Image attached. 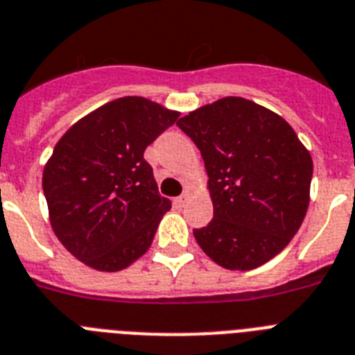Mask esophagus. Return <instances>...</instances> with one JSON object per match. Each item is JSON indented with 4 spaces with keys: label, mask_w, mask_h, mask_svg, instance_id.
<instances>
[{
    "label": "esophagus",
    "mask_w": 355,
    "mask_h": 355,
    "mask_svg": "<svg viewBox=\"0 0 355 355\" xmlns=\"http://www.w3.org/2000/svg\"><path fill=\"white\" fill-rule=\"evenodd\" d=\"M189 198H191V193L186 191V193H184V195L178 196V198H175V205H177V207H182V205L186 204V202L189 200Z\"/></svg>",
    "instance_id": "esophagus-1"
}]
</instances>
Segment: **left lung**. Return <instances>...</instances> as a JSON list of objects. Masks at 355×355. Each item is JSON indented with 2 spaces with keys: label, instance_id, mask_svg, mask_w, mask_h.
<instances>
[{
  "label": "left lung",
  "instance_id": "1",
  "mask_svg": "<svg viewBox=\"0 0 355 355\" xmlns=\"http://www.w3.org/2000/svg\"><path fill=\"white\" fill-rule=\"evenodd\" d=\"M200 150L214 218L195 240L214 263L251 270L272 260L302 227L312 157L293 126L243 97H223L177 122Z\"/></svg>",
  "mask_w": 355,
  "mask_h": 355
}]
</instances>
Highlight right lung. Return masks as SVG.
Instances as JSON below:
<instances>
[{
  "label": "right lung",
  "mask_w": 355,
  "mask_h": 355,
  "mask_svg": "<svg viewBox=\"0 0 355 355\" xmlns=\"http://www.w3.org/2000/svg\"><path fill=\"white\" fill-rule=\"evenodd\" d=\"M178 115L130 95L79 119L58 141L43 169L50 225L86 267L117 272L150 249L171 202L159 195L144 151Z\"/></svg>",
  "instance_id": "obj_1"
}]
</instances>
